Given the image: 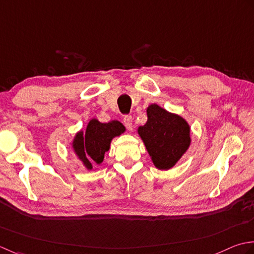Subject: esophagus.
Masks as SVG:
<instances>
[{
	"label": "esophagus",
	"mask_w": 254,
	"mask_h": 254,
	"mask_svg": "<svg viewBox=\"0 0 254 254\" xmlns=\"http://www.w3.org/2000/svg\"><path fill=\"white\" fill-rule=\"evenodd\" d=\"M123 122L125 124L128 130H132V117L131 115H125L123 118Z\"/></svg>",
	"instance_id": "obj_1"
}]
</instances>
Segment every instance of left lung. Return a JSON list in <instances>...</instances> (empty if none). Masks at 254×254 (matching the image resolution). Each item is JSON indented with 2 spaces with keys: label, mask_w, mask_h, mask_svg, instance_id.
<instances>
[{
  "label": "left lung",
  "mask_w": 254,
  "mask_h": 254,
  "mask_svg": "<svg viewBox=\"0 0 254 254\" xmlns=\"http://www.w3.org/2000/svg\"><path fill=\"white\" fill-rule=\"evenodd\" d=\"M146 125L138 128L153 164L169 170L190 147V126L182 117L167 112L157 104L147 110Z\"/></svg>",
  "instance_id": "obj_1"
}]
</instances>
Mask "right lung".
<instances>
[{
  "mask_svg": "<svg viewBox=\"0 0 254 254\" xmlns=\"http://www.w3.org/2000/svg\"><path fill=\"white\" fill-rule=\"evenodd\" d=\"M125 131L122 123L112 121L111 123H100L92 120L86 127L85 132L80 131L73 141L76 156L83 161L85 167L91 170L92 161L96 164L103 162L104 154L110 149L112 139Z\"/></svg>",
  "mask_w": 254,
  "mask_h": 254,
  "instance_id": "1",
  "label": "right lung"
}]
</instances>
